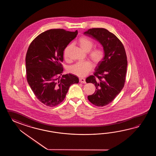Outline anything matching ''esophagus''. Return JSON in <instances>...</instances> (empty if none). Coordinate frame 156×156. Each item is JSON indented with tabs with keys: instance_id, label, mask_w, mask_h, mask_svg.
Wrapping results in <instances>:
<instances>
[{
	"instance_id": "34e87169",
	"label": "esophagus",
	"mask_w": 156,
	"mask_h": 156,
	"mask_svg": "<svg viewBox=\"0 0 156 156\" xmlns=\"http://www.w3.org/2000/svg\"><path fill=\"white\" fill-rule=\"evenodd\" d=\"M79 82L81 83H86V81L85 79H83V78H80L79 79Z\"/></svg>"
}]
</instances>
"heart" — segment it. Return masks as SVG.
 <instances>
[{
  "mask_svg": "<svg viewBox=\"0 0 156 156\" xmlns=\"http://www.w3.org/2000/svg\"><path fill=\"white\" fill-rule=\"evenodd\" d=\"M80 46L86 52L89 53V57L93 62L98 65L101 62L105 57V52L102 48H96L92 50L94 44L93 41L87 37H83L78 40ZM72 47L71 44L67 45L63 51V57L65 60H67L69 56V51ZM93 63L89 61L79 62L69 68V71L77 76L84 77L86 76L92 70Z\"/></svg>",
  "mask_w": 156,
  "mask_h": 156,
  "instance_id": "obj_1",
  "label": "heart"
}]
</instances>
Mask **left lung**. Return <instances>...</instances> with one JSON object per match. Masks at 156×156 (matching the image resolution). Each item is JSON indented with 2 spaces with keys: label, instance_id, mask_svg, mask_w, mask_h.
Masks as SVG:
<instances>
[{
  "label": "left lung",
  "instance_id": "left-lung-1",
  "mask_svg": "<svg viewBox=\"0 0 156 156\" xmlns=\"http://www.w3.org/2000/svg\"><path fill=\"white\" fill-rule=\"evenodd\" d=\"M84 34L99 41L105 52L94 75L86 79V83H93L96 87L95 93L87 96L90 102L95 106H105L113 101L124 86L128 64L126 50L119 38L105 28L89 29Z\"/></svg>",
  "mask_w": 156,
  "mask_h": 156
}]
</instances>
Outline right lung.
Segmentation results:
<instances>
[{"label":"right lung","mask_w":156,"mask_h":156,"mask_svg":"<svg viewBox=\"0 0 156 156\" xmlns=\"http://www.w3.org/2000/svg\"><path fill=\"white\" fill-rule=\"evenodd\" d=\"M63 29H52L41 33L30 44L26 57L27 82L34 95L50 107L63 101L69 87L78 83L77 77L63 72V51L77 34Z\"/></svg>","instance_id":"obj_1"}]
</instances>
